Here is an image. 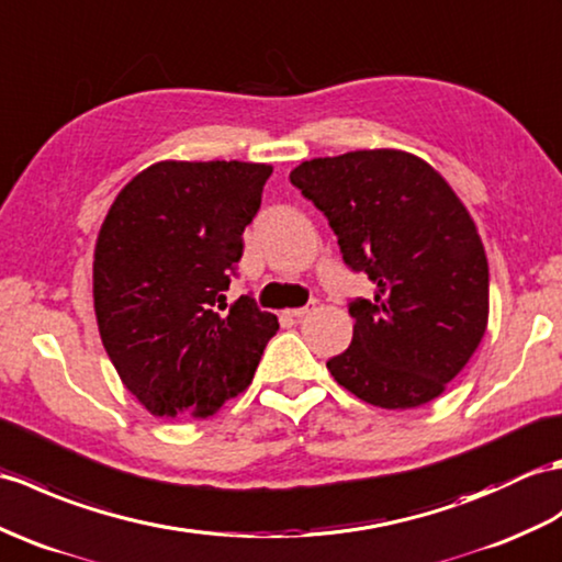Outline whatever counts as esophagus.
Returning a JSON list of instances; mask_svg holds the SVG:
<instances>
[{"label": "esophagus", "mask_w": 562, "mask_h": 562, "mask_svg": "<svg viewBox=\"0 0 562 562\" xmlns=\"http://www.w3.org/2000/svg\"><path fill=\"white\" fill-rule=\"evenodd\" d=\"M316 308V302H308L306 306H302V308H290L286 311V316H292V318H302V316H306L308 311H313Z\"/></svg>", "instance_id": "1"}]
</instances>
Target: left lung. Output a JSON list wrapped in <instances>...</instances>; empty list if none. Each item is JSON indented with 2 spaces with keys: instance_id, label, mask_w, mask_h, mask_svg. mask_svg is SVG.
Segmentation results:
<instances>
[{
  "instance_id": "8db88e82",
  "label": "left lung",
  "mask_w": 562,
  "mask_h": 562,
  "mask_svg": "<svg viewBox=\"0 0 562 562\" xmlns=\"http://www.w3.org/2000/svg\"><path fill=\"white\" fill-rule=\"evenodd\" d=\"M292 184L328 217L345 266L367 272L351 299V345L328 371L359 400L412 409L472 359L488 323V263L474 220L434 167L402 150L299 165Z\"/></svg>"
}]
</instances>
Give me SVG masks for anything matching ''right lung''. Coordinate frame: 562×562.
<instances>
[{"label":"right lung","instance_id":"add662e5","mask_svg":"<svg viewBox=\"0 0 562 562\" xmlns=\"http://www.w3.org/2000/svg\"><path fill=\"white\" fill-rule=\"evenodd\" d=\"M270 165L158 162L116 195L95 244L104 351L153 416L205 419L249 387L278 318L227 290Z\"/></svg>","mask_w":562,"mask_h":562}]
</instances>
